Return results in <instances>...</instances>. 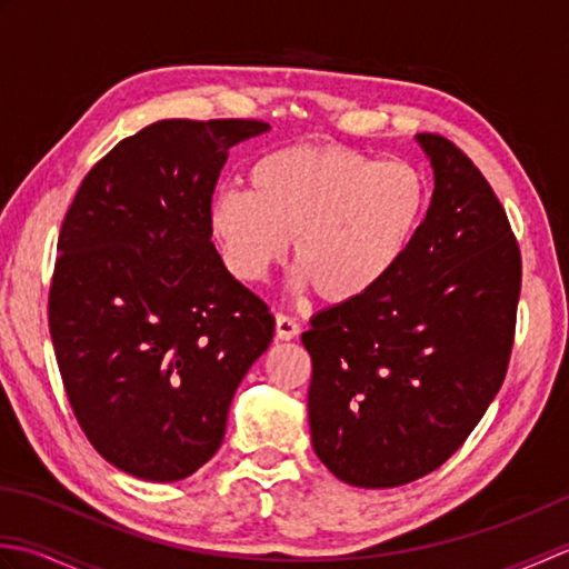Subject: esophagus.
I'll return each instance as SVG.
<instances>
[{"label":"esophagus","mask_w":569,"mask_h":569,"mask_svg":"<svg viewBox=\"0 0 569 569\" xmlns=\"http://www.w3.org/2000/svg\"><path fill=\"white\" fill-rule=\"evenodd\" d=\"M298 332H300L298 320L291 316H283V312H278L276 316V340L291 342V340H296Z\"/></svg>","instance_id":"34e87169"}]
</instances>
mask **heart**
I'll return each instance as SVG.
<instances>
[{
  "instance_id": "obj_1",
  "label": "heart",
  "mask_w": 569,
  "mask_h": 569,
  "mask_svg": "<svg viewBox=\"0 0 569 569\" xmlns=\"http://www.w3.org/2000/svg\"><path fill=\"white\" fill-rule=\"evenodd\" d=\"M430 204L416 163L340 147H286L261 156L249 190H217L210 234L241 281H261L293 241L300 286L332 306L377 291L403 263Z\"/></svg>"
}]
</instances>
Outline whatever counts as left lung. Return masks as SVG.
<instances>
[{
    "label": "left lung",
    "mask_w": 569,
    "mask_h": 569,
    "mask_svg": "<svg viewBox=\"0 0 569 569\" xmlns=\"http://www.w3.org/2000/svg\"><path fill=\"white\" fill-rule=\"evenodd\" d=\"M435 190L403 263L377 291L312 316V450L345 485L391 489L450 459L509 367L521 251L487 178L418 134Z\"/></svg>",
    "instance_id": "1"
}]
</instances>
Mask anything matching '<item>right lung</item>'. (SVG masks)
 Segmentation results:
<instances>
[{
  "label": "right lung",
  "mask_w": 569,
  "mask_h": 569,
  "mask_svg": "<svg viewBox=\"0 0 569 569\" xmlns=\"http://www.w3.org/2000/svg\"><path fill=\"white\" fill-rule=\"evenodd\" d=\"M271 127L161 119L84 176L60 227L48 325L68 401L107 462L178 481L220 450L273 316L227 271L208 204L229 149Z\"/></svg>",
  "instance_id": "obj_1"
}]
</instances>
